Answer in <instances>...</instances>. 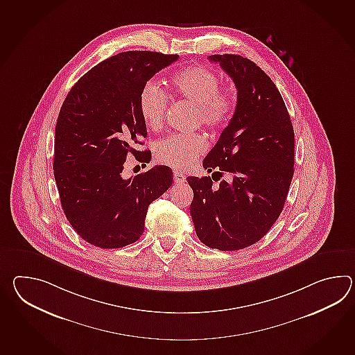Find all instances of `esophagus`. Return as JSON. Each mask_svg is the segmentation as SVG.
<instances>
[{"label":"esophagus","mask_w":355,"mask_h":355,"mask_svg":"<svg viewBox=\"0 0 355 355\" xmlns=\"http://www.w3.org/2000/svg\"><path fill=\"white\" fill-rule=\"evenodd\" d=\"M173 178L174 182H175L177 184H182V183H184V182H186V175L181 173V172H174Z\"/></svg>","instance_id":"esophagus-1"}]
</instances>
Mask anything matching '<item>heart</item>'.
Masks as SVG:
<instances>
[{
  "label": "heart",
  "mask_w": 355,
  "mask_h": 355,
  "mask_svg": "<svg viewBox=\"0 0 355 355\" xmlns=\"http://www.w3.org/2000/svg\"><path fill=\"white\" fill-rule=\"evenodd\" d=\"M219 85V76L204 66L184 67L171 79L174 94L196 105L197 119L211 131L225 126L236 110V90ZM166 110V98L162 87L153 81L146 83L139 94V112L144 123L149 128L160 126ZM205 150V139L201 135L174 134L157 142L154 154L159 163L184 169Z\"/></svg>",
  "instance_id": "heart-1"
}]
</instances>
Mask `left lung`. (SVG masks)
I'll use <instances>...</instances> for the list:
<instances>
[{"mask_svg":"<svg viewBox=\"0 0 355 355\" xmlns=\"http://www.w3.org/2000/svg\"><path fill=\"white\" fill-rule=\"evenodd\" d=\"M234 81L236 112L202 166L189 177L197 236L219 251H238L266 236L283 211L294 173V130L283 96L256 63L238 55H209ZM227 178L218 187L212 180Z\"/></svg>","mask_w":355,"mask_h":355,"instance_id":"left-lung-1","label":"left lung"}]
</instances>
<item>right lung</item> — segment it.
I'll list each match as a JSON object with an SVG mask.
<instances>
[{"mask_svg": "<svg viewBox=\"0 0 355 355\" xmlns=\"http://www.w3.org/2000/svg\"><path fill=\"white\" fill-rule=\"evenodd\" d=\"M178 55L128 51L98 63L71 87L55 125L53 171L63 213L87 243L121 248L145 228L150 204L172 186L169 166L123 178L128 154L139 151L146 125L139 112L142 87Z\"/></svg>", "mask_w": 355, "mask_h": 355, "instance_id": "right-lung-1", "label": "right lung"}]
</instances>
